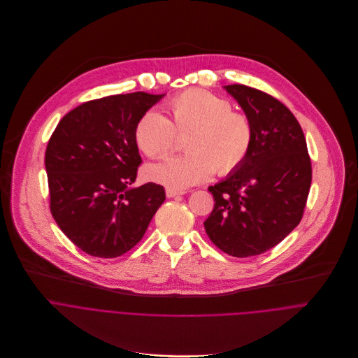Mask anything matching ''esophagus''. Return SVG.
<instances>
[{
  "label": "esophagus",
  "instance_id": "obj_1",
  "mask_svg": "<svg viewBox=\"0 0 358 358\" xmlns=\"http://www.w3.org/2000/svg\"><path fill=\"white\" fill-rule=\"evenodd\" d=\"M165 193H166V197H176V196H180V194H185V192H182V190L169 189V187L165 190Z\"/></svg>",
  "mask_w": 358,
  "mask_h": 358
}]
</instances>
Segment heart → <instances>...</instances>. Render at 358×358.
Instances as JSON below:
<instances>
[{"label": "heart", "instance_id": "b5f03b06", "mask_svg": "<svg viewBox=\"0 0 358 358\" xmlns=\"http://www.w3.org/2000/svg\"><path fill=\"white\" fill-rule=\"evenodd\" d=\"M169 120L157 110L142 115L135 141L147 157L159 158L173 150L176 134L185 135V155L168 157L145 168V176L169 189H186L236 171L247 158L254 127L251 120L231 110V103L207 90L189 89L168 103Z\"/></svg>", "mask_w": 358, "mask_h": 358}]
</instances>
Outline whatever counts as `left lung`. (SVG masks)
Here are the masks:
<instances>
[{
  "label": "left lung",
  "mask_w": 358,
  "mask_h": 358,
  "mask_svg": "<svg viewBox=\"0 0 358 358\" xmlns=\"http://www.w3.org/2000/svg\"><path fill=\"white\" fill-rule=\"evenodd\" d=\"M254 127L245 161L208 187L214 208L208 238L229 255H259L302 220L312 183L306 139L295 115L272 96L243 85L224 86Z\"/></svg>",
  "instance_id": "8db88e82"
}]
</instances>
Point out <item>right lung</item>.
Wrapping results in <instances>:
<instances>
[{
    "instance_id": "right-lung-1",
    "label": "right lung",
    "mask_w": 358,
    "mask_h": 358,
    "mask_svg": "<svg viewBox=\"0 0 358 358\" xmlns=\"http://www.w3.org/2000/svg\"><path fill=\"white\" fill-rule=\"evenodd\" d=\"M164 96L135 92L83 103L60 120L48 142L50 213L89 255L129 251L165 200L161 185L132 186L142 162L135 127Z\"/></svg>"
}]
</instances>
